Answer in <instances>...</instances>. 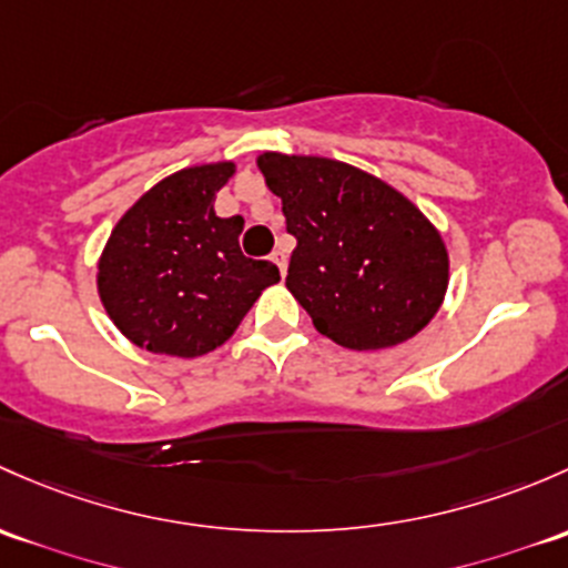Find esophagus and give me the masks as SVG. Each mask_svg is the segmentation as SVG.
<instances>
[{
	"label": "esophagus",
	"instance_id": "1",
	"mask_svg": "<svg viewBox=\"0 0 568 568\" xmlns=\"http://www.w3.org/2000/svg\"><path fill=\"white\" fill-rule=\"evenodd\" d=\"M272 261H274V264H277L280 274H285V268H288V255H285L283 250H274V253H272Z\"/></svg>",
	"mask_w": 568,
	"mask_h": 568
}]
</instances>
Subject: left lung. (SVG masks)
<instances>
[{
  "label": "left lung",
  "instance_id": "obj_1",
  "mask_svg": "<svg viewBox=\"0 0 568 568\" xmlns=\"http://www.w3.org/2000/svg\"><path fill=\"white\" fill-rule=\"evenodd\" d=\"M258 169L296 236L285 285L315 329L351 351L425 329L446 296L449 253L419 209L339 160L264 152Z\"/></svg>",
  "mask_w": 568,
  "mask_h": 568
}]
</instances>
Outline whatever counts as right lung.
Returning <instances> with one entry per match:
<instances>
[{
  "label": "right lung",
  "instance_id": "1",
  "mask_svg": "<svg viewBox=\"0 0 568 568\" xmlns=\"http://www.w3.org/2000/svg\"><path fill=\"white\" fill-rule=\"evenodd\" d=\"M234 163L182 169L143 193L113 225L98 294L116 329L152 354L195 359L220 348L277 266L242 255L244 220L217 217L214 199Z\"/></svg>",
  "mask_w": 568,
  "mask_h": 568
}]
</instances>
